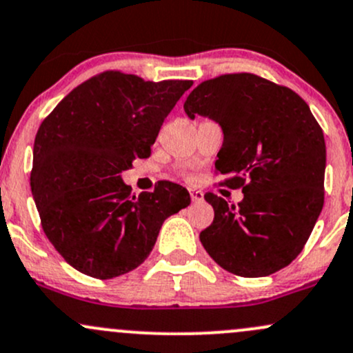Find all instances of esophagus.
Here are the masks:
<instances>
[{"mask_svg":"<svg viewBox=\"0 0 353 353\" xmlns=\"http://www.w3.org/2000/svg\"><path fill=\"white\" fill-rule=\"evenodd\" d=\"M189 194H191V199L194 201V203H199V201L204 199V192L197 191V189H189Z\"/></svg>","mask_w":353,"mask_h":353,"instance_id":"esophagus-1","label":"esophagus"}]
</instances>
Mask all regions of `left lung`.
Masks as SVG:
<instances>
[{
    "label": "left lung",
    "mask_w": 353,
    "mask_h": 353,
    "mask_svg": "<svg viewBox=\"0 0 353 353\" xmlns=\"http://www.w3.org/2000/svg\"><path fill=\"white\" fill-rule=\"evenodd\" d=\"M185 114L221 123L224 142L216 174L243 189L238 206L214 192V209L201 231L204 250L230 273L268 276L303 250L323 208V130L292 88L254 73H226L199 83L184 102Z\"/></svg>",
    "instance_id": "8db88e82"
}]
</instances>
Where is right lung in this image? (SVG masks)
Listing matches in <instances>:
<instances>
[{"instance_id": "1", "label": "right lung", "mask_w": 353, "mask_h": 353, "mask_svg": "<svg viewBox=\"0 0 353 353\" xmlns=\"http://www.w3.org/2000/svg\"><path fill=\"white\" fill-rule=\"evenodd\" d=\"M191 85L107 70L73 88L41 122L33 199L46 238L80 273L110 280L135 270L165 218L191 203L170 181L135 196L120 179L134 159L150 156L162 122Z\"/></svg>"}]
</instances>
